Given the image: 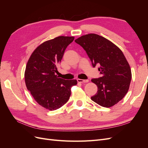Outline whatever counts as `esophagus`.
Here are the masks:
<instances>
[{"label":"esophagus","mask_w":148,"mask_h":148,"mask_svg":"<svg viewBox=\"0 0 148 148\" xmlns=\"http://www.w3.org/2000/svg\"><path fill=\"white\" fill-rule=\"evenodd\" d=\"M77 82L78 83H88L89 82L88 79H77Z\"/></svg>","instance_id":"obj_1"}]
</instances>
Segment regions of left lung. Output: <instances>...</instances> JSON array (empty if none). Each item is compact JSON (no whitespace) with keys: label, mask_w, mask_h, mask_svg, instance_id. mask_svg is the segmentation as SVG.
<instances>
[{"label":"left lung","mask_w":148,"mask_h":148,"mask_svg":"<svg viewBox=\"0 0 148 148\" xmlns=\"http://www.w3.org/2000/svg\"><path fill=\"white\" fill-rule=\"evenodd\" d=\"M86 51L93 67L97 64L102 77L91 82L97 86L92 101L104 107H110L127 93L132 71L122 51L109 40L96 34L83 35L75 40Z\"/></svg>","instance_id":"obj_1"}]
</instances>
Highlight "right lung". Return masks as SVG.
<instances>
[{
  "mask_svg": "<svg viewBox=\"0 0 148 148\" xmlns=\"http://www.w3.org/2000/svg\"><path fill=\"white\" fill-rule=\"evenodd\" d=\"M73 36H59L44 42L31 53L26 66L25 81L34 100L48 110L59 109L69 101L76 79L65 80L56 73L57 64Z\"/></svg>",
  "mask_w": 148,
  "mask_h": 148,
  "instance_id": "add662e5",
  "label": "right lung"
}]
</instances>
